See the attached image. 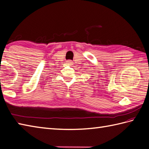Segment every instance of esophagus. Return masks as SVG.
I'll list each match as a JSON object with an SVG mask.
<instances>
[{
    "instance_id": "obj_1",
    "label": "esophagus",
    "mask_w": 149,
    "mask_h": 149,
    "mask_svg": "<svg viewBox=\"0 0 149 149\" xmlns=\"http://www.w3.org/2000/svg\"><path fill=\"white\" fill-rule=\"evenodd\" d=\"M72 61H71V60H68V61H66V63H67L68 65H72Z\"/></svg>"
}]
</instances>
